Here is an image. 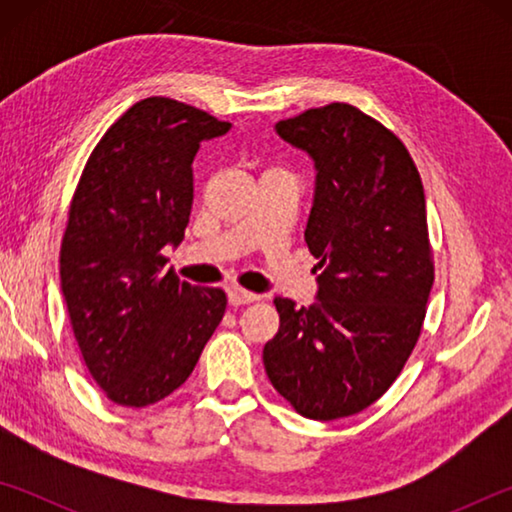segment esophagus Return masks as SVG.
I'll return each instance as SVG.
<instances>
[{
	"mask_svg": "<svg viewBox=\"0 0 512 512\" xmlns=\"http://www.w3.org/2000/svg\"><path fill=\"white\" fill-rule=\"evenodd\" d=\"M228 300H230V305L239 307V305H248V302L259 300V296H257V293L246 291V289H241V287H230L228 289Z\"/></svg>",
	"mask_w": 512,
	"mask_h": 512,
	"instance_id": "obj_1",
	"label": "esophagus"
}]
</instances>
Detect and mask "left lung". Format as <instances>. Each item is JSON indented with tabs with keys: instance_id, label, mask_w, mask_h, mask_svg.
Masks as SVG:
<instances>
[{
	"instance_id": "8db88e82",
	"label": "left lung",
	"mask_w": 512,
	"mask_h": 512,
	"mask_svg": "<svg viewBox=\"0 0 512 512\" xmlns=\"http://www.w3.org/2000/svg\"><path fill=\"white\" fill-rule=\"evenodd\" d=\"M275 131L314 160L305 241L323 271L314 305L273 300L264 368L305 418H348L391 388L418 343L433 284L422 180L400 137L350 103Z\"/></svg>"
}]
</instances>
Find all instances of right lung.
<instances>
[{
  "label": "right lung",
  "mask_w": 512,
  "mask_h": 512,
  "mask_svg": "<svg viewBox=\"0 0 512 512\" xmlns=\"http://www.w3.org/2000/svg\"><path fill=\"white\" fill-rule=\"evenodd\" d=\"M228 121L167 97L128 108L94 146L60 246V289L85 366L119 406L164 400L192 375L228 298L164 271L185 237L192 162Z\"/></svg>",
  "instance_id": "1"
}]
</instances>
